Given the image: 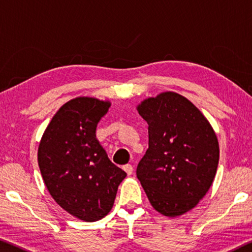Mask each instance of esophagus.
I'll list each match as a JSON object with an SVG mask.
<instances>
[{
  "instance_id": "1",
  "label": "esophagus",
  "mask_w": 252,
  "mask_h": 252,
  "mask_svg": "<svg viewBox=\"0 0 252 252\" xmlns=\"http://www.w3.org/2000/svg\"><path fill=\"white\" fill-rule=\"evenodd\" d=\"M123 169L125 170V172L127 173V175H131V173H133V165H130V164H126V165H124L123 166Z\"/></svg>"
}]
</instances>
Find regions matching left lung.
<instances>
[{
	"label": "left lung",
	"instance_id": "left-lung-1",
	"mask_svg": "<svg viewBox=\"0 0 252 252\" xmlns=\"http://www.w3.org/2000/svg\"><path fill=\"white\" fill-rule=\"evenodd\" d=\"M136 109L149 125V149L137 178L154 210L177 218L211 188L220 158L218 137L202 111L177 92L150 96Z\"/></svg>",
	"mask_w": 252,
	"mask_h": 252
}]
</instances>
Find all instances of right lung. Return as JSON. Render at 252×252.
Listing matches in <instances>:
<instances>
[{
  "instance_id": "obj_1",
  "label": "right lung",
  "mask_w": 252,
  "mask_h": 252,
  "mask_svg": "<svg viewBox=\"0 0 252 252\" xmlns=\"http://www.w3.org/2000/svg\"><path fill=\"white\" fill-rule=\"evenodd\" d=\"M111 102L76 96L64 103L42 134L38 165L53 199L84 222L103 219L126 172L111 162L95 129Z\"/></svg>"
}]
</instances>
